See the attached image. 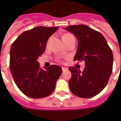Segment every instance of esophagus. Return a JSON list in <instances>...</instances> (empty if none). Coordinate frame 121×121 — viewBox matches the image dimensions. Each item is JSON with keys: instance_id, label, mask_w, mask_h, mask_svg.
Returning a JSON list of instances; mask_svg holds the SVG:
<instances>
[{"instance_id": "esophagus-1", "label": "esophagus", "mask_w": 121, "mask_h": 121, "mask_svg": "<svg viewBox=\"0 0 121 121\" xmlns=\"http://www.w3.org/2000/svg\"><path fill=\"white\" fill-rule=\"evenodd\" d=\"M67 68H66V67H62V71H67Z\"/></svg>"}]
</instances>
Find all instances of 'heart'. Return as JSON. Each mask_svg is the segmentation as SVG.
<instances>
[{"label":"heart","mask_w":121,"mask_h":121,"mask_svg":"<svg viewBox=\"0 0 121 121\" xmlns=\"http://www.w3.org/2000/svg\"><path fill=\"white\" fill-rule=\"evenodd\" d=\"M69 35H72L69 34H65V35H63V37H65V36H69Z\"/></svg>","instance_id":"obj_1"}]
</instances>
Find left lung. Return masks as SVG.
Masks as SVG:
<instances>
[{
	"label": "left lung",
	"mask_w": 121,
	"mask_h": 121,
	"mask_svg": "<svg viewBox=\"0 0 121 121\" xmlns=\"http://www.w3.org/2000/svg\"><path fill=\"white\" fill-rule=\"evenodd\" d=\"M65 30L76 35L78 41L74 61H85L81 73L74 67L69 84L71 92L81 98H91L100 93L108 84L113 70V56L104 37L84 25H72Z\"/></svg>",
	"instance_id": "1"
}]
</instances>
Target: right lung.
<instances>
[{
	"instance_id": "add662e5",
	"label": "right lung",
	"mask_w": 121,
	"mask_h": 121,
	"mask_svg": "<svg viewBox=\"0 0 121 121\" xmlns=\"http://www.w3.org/2000/svg\"><path fill=\"white\" fill-rule=\"evenodd\" d=\"M58 27L37 26L22 32L10 49L9 69L18 88L27 96L41 99L50 95L62 73L61 67L40 69L37 59L45 52L48 39Z\"/></svg>"
}]
</instances>
